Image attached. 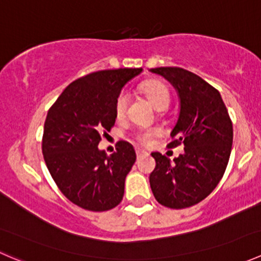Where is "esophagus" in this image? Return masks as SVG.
Here are the masks:
<instances>
[{
	"mask_svg": "<svg viewBox=\"0 0 261 261\" xmlns=\"http://www.w3.org/2000/svg\"><path fill=\"white\" fill-rule=\"evenodd\" d=\"M146 155H147V152L144 151V150H140V149L136 150V156H138V159H140V158H143V156H146Z\"/></svg>",
	"mask_w": 261,
	"mask_h": 261,
	"instance_id": "1",
	"label": "esophagus"
}]
</instances>
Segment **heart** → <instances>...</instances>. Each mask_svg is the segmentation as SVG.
I'll list each match as a JSON object with an SVG mask.
<instances>
[{
  "label": "heart",
  "mask_w": 261,
  "mask_h": 261,
  "mask_svg": "<svg viewBox=\"0 0 261 261\" xmlns=\"http://www.w3.org/2000/svg\"><path fill=\"white\" fill-rule=\"evenodd\" d=\"M141 92L146 96V98L151 102L152 106L159 111L167 109L170 103L169 88L163 82L152 80L144 82L140 86ZM128 107V94L126 91H121L115 101V114L117 118H123L126 116ZM159 135L156 128H145L136 133L135 139L139 144L147 146L152 143L154 138Z\"/></svg>",
  "instance_id": "obj_1"
}]
</instances>
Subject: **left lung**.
<instances>
[{"label": "left lung", "instance_id": "obj_1", "mask_svg": "<svg viewBox=\"0 0 261 261\" xmlns=\"http://www.w3.org/2000/svg\"><path fill=\"white\" fill-rule=\"evenodd\" d=\"M177 89L180 112L168 147L184 145V152L169 158L152 152L155 169L150 187L155 199L180 210L203 201L223 177L232 146V122L221 94L199 75L178 67L152 68Z\"/></svg>", "mask_w": 261, "mask_h": 261}]
</instances>
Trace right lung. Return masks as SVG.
Segmentation results:
<instances>
[{
	"mask_svg": "<svg viewBox=\"0 0 261 261\" xmlns=\"http://www.w3.org/2000/svg\"><path fill=\"white\" fill-rule=\"evenodd\" d=\"M141 68L98 70L72 82L49 109L44 123V160L58 188L88 211H109L123 197L125 178L136 160L131 144L118 141L107 155L101 133L115 125V101Z\"/></svg>",
	"mask_w": 261,
	"mask_h": 261,
	"instance_id": "right-lung-1",
	"label": "right lung"
}]
</instances>
